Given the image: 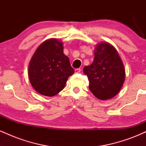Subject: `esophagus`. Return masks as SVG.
<instances>
[{
    "instance_id": "esophagus-1",
    "label": "esophagus",
    "mask_w": 146,
    "mask_h": 146,
    "mask_svg": "<svg viewBox=\"0 0 146 146\" xmlns=\"http://www.w3.org/2000/svg\"><path fill=\"white\" fill-rule=\"evenodd\" d=\"M80 71H81V69H80V68H75V73H80Z\"/></svg>"
}]
</instances>
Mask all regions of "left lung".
Instances as JSON below:
<instances>
[{
	"mask_svg": "<svg viewBox=\"0 0 146 146\" xmlns=\"http://www.w3.org/2000/svg\"><path fill=\"white\" fill-rule=\"evenodd\" d=\"M83 71L89 80L91 93L102 100L115 97L124 82L123 62L117 50L107 42L97 45L93 63Z\"/></svg>",
	"mask_w": 146,
	"mask_h": 146,
	"instance_id": "1",
	"label": "left lung"
}]
</instances>
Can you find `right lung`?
<instances>
[{
  "mask_svg": "<svg viewBox=\"0 0 146 146\" xmlns=\"http://www.w3.org/2000/svg\"><path fill=\"white\" fill-rule=\"evenodd\" d=\"M75 73L68 58L63 53L62 42L56 39L44 41L30 61L29 81L35 90L45 96H54L65 86Z\"/></svg>",
  "mask_w": 146,
  "mask_h": 146,
  "instance_id": "add662e5",
  "label": "right lung"
}]
</instances>
